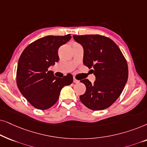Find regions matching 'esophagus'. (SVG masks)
<instances>
[{"mask_svg":"<svg viewBox=\"0 0 147 147\" xmlns=\"http://www.w3.org/2000/svg\"><path fill=\"white\" fill-rule=\"evenodd\" d=\"M73 82H74V83H79V81H78V80L76 79L75 78H74V79H73Z\"/></svg>","mask_w":147,"mask_h":147,"instance_id":"1","label":"esophagus"}]
</instances>
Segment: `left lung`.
<instances>
[{"label":"left lung","instance_id":"obj_1","mask_svg":"<svg viewBox=\"0 0 147 147\" xmlns=\"http://www.w3.org/2000/svg\"><path fill=\"white\" fill-rule=\"evenodd\" d=\"M73 38L83 46V64L96 79L93 84L81 80L86 91L80 95V100L92 110L106 109L118 98L128 80L126 60L116 43L107 37L85 35Z\"/></svg>","mask_w":147,"mask_h":147}]
</instances>
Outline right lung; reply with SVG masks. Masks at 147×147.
<instances>
[{"label":"right lung","mask_w":147,"mask_h":147,"mask_svg":"<svg viewBox=\"0 0 147 147\" xmlns=\"http://www.w3.org/2000/svg\"><path fill=\"white\" fill-rule=\"evenodd\" d=\"M70 34L64 36H48L27 46L19 59L17 85L21 94L34 107L47 109L55 104L61 89L73 81L71 74L63 78L48 70L59 60L58 49L70 40Z\"/></svg>","instance_id":"obj_1"}]
</instances>
